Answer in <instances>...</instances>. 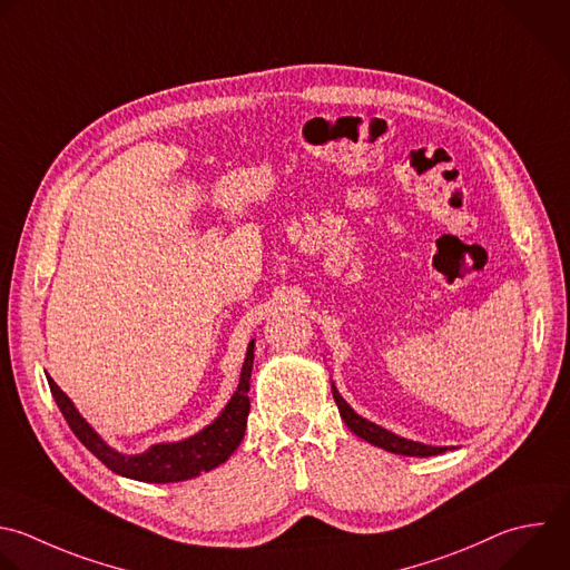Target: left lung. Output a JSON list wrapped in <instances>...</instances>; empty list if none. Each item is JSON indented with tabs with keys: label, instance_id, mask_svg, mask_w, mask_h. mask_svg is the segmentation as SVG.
Here are the masks:
<instances>
[{
	"label": "left lung",
	"instance_id": "obj_1",
	"mask_svg": "<svg viewBox=\"0 0 570 570\" xmlns=\"http://www.w3.org/2000/svg\"><path fill=\"white\" fill-rule=\"evenodd\" d=\"M331 392H333L335 405H337L340 416L346 423V428L355 436L364 439L366 443H371L375 448H383V450H387L392 454H401V456H436V454H443V452L450 450V448H439V445H425V443H419V441H410V439H403V436H399V434H394V432H390L381 425H375V423L362 419L360 414H355L353 407L340 396V392L335 390L333 383H331Z\"/></svg>",
	"mask_w": 570,
	"mask_h": 570
}]
</instances>
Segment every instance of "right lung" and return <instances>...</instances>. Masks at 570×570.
<instances>
[{
  "mask_svg": "<svg viewBox=\"0 0 570 570\" xmlns=\"http://www.w3.org/2000/svg\"><path fill=\"white\" fill-rule=\"evenodd\" d=\"M253 360H255V340L248 344L237 392L210 425H206L195 436H187L174 443H156L140 454H122L114 450L109 443H105L100 434L76 410L73 401L56 385L53 377L47 375V381L71 432L111 472L134 481H145V483H176V481L195 479L202 472H210L219 468L239 448L246 432L248 412H250L248 392H250Z\"/></svg>",
  "mask_w": 570,
  "mask_h": 570,
  "instance_id": "right-lung-1",
  "label": "right lung"
}]
</instances>
